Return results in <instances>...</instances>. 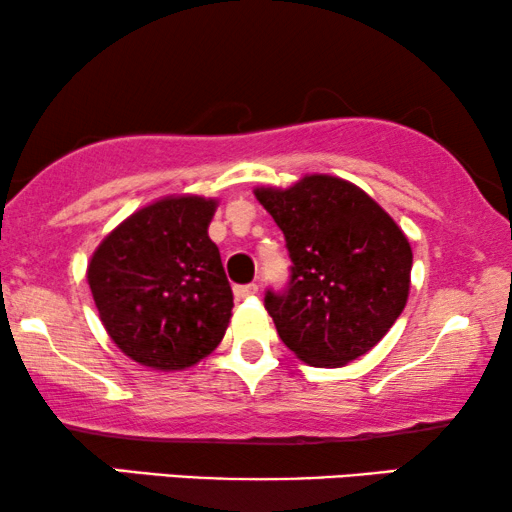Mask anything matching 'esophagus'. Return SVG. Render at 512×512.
<instances>
[{"instance_id":"esophagus-1","label":"esophagus","mask_w":512,"mask_h":512,"mask_svg":"<svg viewBox=\"0 0 512 512\" xmlns=\"http://www.w3.org/2000/svg\"><path fill=\"white\" fill-rule=\"evenodd\" d=\"M258 293V286L256 284H244V286H235V298L237 300H244V298H251Z\"/></svg>"}]
</instances>
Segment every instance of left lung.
<instances>
[{"label": "left lung", "mask_w": 512, "mask_h": 512, "mask_svg": "<svg viewBox=\"0 0 512 512\" xmlns=\"http://www.w3.org/2000/svg\"><path fill=\"white\" fill-rule=\"evenodd\" d=\"M254 195L282 228L293 261L289 289L265 296L279 338L317 368L359 359L408 303V237L366 191L331 174L258 186Z\"/></svg>", "instance_id": "1"}]
</instances>
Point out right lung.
<instances>
[{"instance_id": "obj_1", "label": "right lung", "mask_w": 512, "mask_h": 512, "mask_svg": "<svg viewBox=\"0 0 512 512\" xmlns=\"http://www.w3.org/2000/svg\"><path fill=\"white\" fill-rule=\"evenodd\" d=\"M216 198L165 195L97 244L86 279L109 338L139 366L186 370L219 347L233 291L209 240Z\"/></svg>"}]
</instances>
